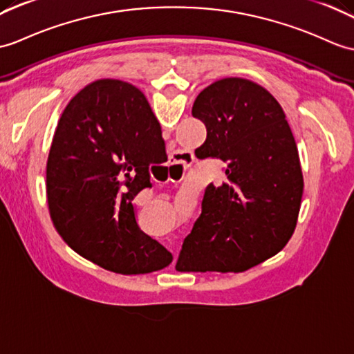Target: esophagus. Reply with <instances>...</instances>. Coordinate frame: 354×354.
<instances>
[{
	"instance_id": "obj_1",
	"label": "esophagus",
	"mask_w": 354,
	"mask_h": 354,
	"mask_svg": "<svg viewBox=\"0 0 354 354\" xmlns=\"http://www.w3.org/2000/svg\"><path fill=\"white\" fill-rule=\"evenodd\" d=\"M190 161H192L190 155L183 153V152H175L174 157L170 158V164L167 167L171 170V174H174V175L183 176V174L185 171V169L188 167V162H190ZM171 183H175V180L171 179Z\"/></svg>"
}]
</instances>
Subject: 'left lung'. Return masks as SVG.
Returning <instances> with one entry per match:
<instances>
[{"label": "left lung", "mask_w": 354, "mask_h": 354, "mask_svg": "<svg viewBox=\"0 0 354 354\" xmlns=\"http://www.w3.org/2000/svg\"><path fill=\"white\" fill-rule=\"evenodd\" d=\"M192 114L207 127L196 157L223 161L226 183L205 190L176 270H249L282 250L297 225L303 175L291 128L274 97L244 78L203 88Z\"/></svg>", "instance_id": "obj_1"}]
</instances>
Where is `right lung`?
<instances>
[{
    "mask_svg": "<svg viewBox=\"0 0 354 354\" xmlns=\"http://www.w3.org/2000/svg\"><path fill=\"white\" fill-rule=\"evenodd\" d=\"M164 161L160 122L145 95L120 80L90 83L66 105L48 155V207L57 232L114 273L167 267L174 257L138 227L133 205L151 187V167Z\"/></svg>",
    "mask_w": 354,
    "mask_h": 354,
    "instance_id": "obj_1",
    "label": "right lung"
}]
</instances>
